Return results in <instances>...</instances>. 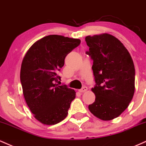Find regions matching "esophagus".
Instances as JSON below:
<instances>
[{
    "label": "esophagus",
    "mask_w": 146,
    "mask_h": 146,
    "mask_svg": "<svg viewBox=\"0 0 146 146\" xmlns=\"http://www.w3.org/2000/svg\"><path fill=\"white\" fill-rule=\"evenodd\" d=\"M87 90V87H85V86H84L83 87H82V88L80 89V90H78V92H80V93H83V92H86Z\"/></svg>",
    "instance_id": "esophagus-1"
}]
</instances>
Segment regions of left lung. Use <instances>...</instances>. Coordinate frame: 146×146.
<instances>
[{"label":"left lung","mask_w":146,"mask_h":146,"mask_svg":"<svg viewBox=\"0 0 146 146\" xmlns=\"http://www.w3.org/2000/svg\"><path fill=\"white\" fill-rule=\"evenodd\" d=\"M85 41L96 81L92 89L95 102L89 110L102 120H111L126 110L134 96V63L124 44L110 34L89 35Z\"/></svg>","instance_id":"left-lung-1"}]
</instances>
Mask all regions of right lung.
I'll return each mask as SVG.
<instances>
[{
    "mask_svg": "<svg viewBox=\"0 0 146 146\" xmlns=\"http://www.w3.org/2000/svg\"><path fill=\"white\" fill-rule=\"evenodd\" d=\"M80 43L79 39L48 35L34 43L24 56L20 69L24 97L34 117L43 124L63 120L76 98L74 90L56 83L67 54Z\"/></svg>",
    "mask_w": 146,
    "mask_h": 146,
    "instance_id": "right-lung-1",
    "label": "right lung"
}]
</instances>
